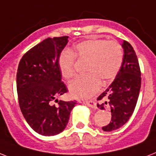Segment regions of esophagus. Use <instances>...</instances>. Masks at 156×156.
Returning a JSON list of instances; mask_svg holds the SVG:
<instances>
[{
    "instance_id": "esophagus-1",
    "label": "esophagus",
    "mask_w": 156,
    "mask_h": 156,
    "mask_svg": "<svg viewBox=\"0 0 156 156\" xmlns=\"http://www.w3.org/2000/svg\"><path fill=\"white\" fill-rule=\"evenodd\" d=\"M84 103L86 105H87V106H89V107H92V108L97 109V107H96V103L94 101H87V102H85Z\"/></svg>"
}]
</instances>
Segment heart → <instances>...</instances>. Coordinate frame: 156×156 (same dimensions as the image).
I'll use <instances>...</instances> for the list:
<instances>
[{"mask_svg":"<svg viewBox=\"0 0 156 156\" xmlns=\"http://www.w3.org/2000/svg\"><path fill=\"white\" fill-rule=\"evenodd\" d=\"M75 57L87 61L84 77L76 78L69 85L74 98L86 99L94 95L103 83L111 82L117 76L122 63V50L117 41L104 39H90L78 43L74 50L63 51L58 58V67L62 77L70 79L74 76Z\"/></svg>","mask_w":156,"mask_h":156,"instance_id":"obj_1","label":"heart"}]
</instances>
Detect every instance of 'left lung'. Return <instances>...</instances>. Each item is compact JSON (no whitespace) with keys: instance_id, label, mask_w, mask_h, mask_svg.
Wrapping results in <instances>:
<instances>
[{"instance_id":"left-lung-1","label":"left lung","mask_w":156,"mask_h":156,"mask_svg":"<svg viewBox=\"0 0 156 156\" xmlns=\"http://www.w3.org/2000/svg\"><path fill=\"white\" fill-rule=\"evenodd\" d=\"M123 59L120 70L115 80L106 90L98 97V100L106 102L98 107L101 110L109 108L111 120L108 125L102 126L104 131H112L122 126L135 111L140 87L141 72L135 50L129 42L123 41Z\"/></svg>"}]
</instances>
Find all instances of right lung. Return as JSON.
<instances>
[{
    "label": "right lung",
    "mask_w": 156,
    "mask_h": 156,
    "mask_svg": "<svg viewBox=\"0 0 156 156\" xmlns=\"http://www.w3.org/2000/svg\"><path fill=\"white\" fill-rule=\"evenodd\" d=\"M69 37L46 38L30 49L20 61L16 90L21 113L30 127L41 135L53 136L64 131L75 101H58L67 92L62 82L58 58ZM55 100L58 105L52 104Z\"/></svg>",
    "instance_id": "1"
}]
</instances>
